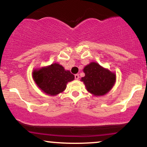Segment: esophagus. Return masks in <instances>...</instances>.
<instances>
[{
  "mask_svg": "<svg viewBox=\"0 0 147 147\" xmlns=\"http://www.w3.org/2000/svg\"><path fill=\"white\" fill-rule=\"evenodd\" d=\"M79 78V74H76V75H75V79H78Z\"/></svg>",
  "mask_w": 147,
  "mask_h": 147,
  "instance_id": "34e87169",
  "label": "esophagus"
}]
</instances>
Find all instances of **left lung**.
<instances>
[{
	"label": "left lung",
	"instance_id": "left-lung-1",
	"mask_svg": "<svg viewBox=\"0 0 147 147\" xmlns=\"http://www.w3.org/2000/svg\"><path fill=\"white\" fill-rule=\"evenodd\" d=\"M85 77H82L87 90L95 96L104 95L113 86L115 75L103 68L98 63L92 62L84 68Z\"/></svg>",
	"mask_w": 147,
	"mask_h": 147
}]
</instances>
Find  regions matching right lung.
<instances>
[{
	"instance_id": "obj_1",
	"label": "right lung",
	"mask_w": 147,
	"mask_h": 147,
	"mask_svg": "<svg viewBox=\"0 0 147 147\" xmlns=\"http://www.w3.org/2000/svg\"><path fill=\"white\" fill-rule=\"evenodd\" d=\"M32 75L37 86L50 95H56L63 92L67 83L75 79V76L69 70H65L62 65L57 63L34 70Z\"/></svg>"
}]
</instances>
